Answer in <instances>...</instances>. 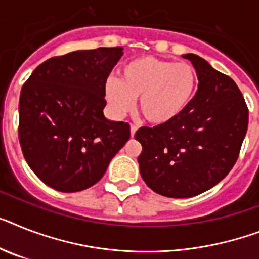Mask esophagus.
Here are the masks:
<instances>
[{
    "instance_id": "esophagus-1",
    "label": "esophagus",
    "mask_w": 259,
    "mask_h": 259,
    "mask_svg": "<svg viewBox=\"0 0 259 259\" xmlns=\"http://www.w3.org/2000/svg\"><path fill=\"white\" fill-rule=\"evenodd\" d=\"M136 131H138V127H136V125H135V124H131V136H132V138H134V136H135Z\"/></svg>"
}]
</instances>
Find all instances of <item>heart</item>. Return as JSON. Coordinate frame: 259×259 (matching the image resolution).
Wrapping results in <instances>:
<instances>
[{
  "mask_svg": "<svg viewBox=\"0 0 259 259\" xmlns=\"http://www.w3.org/2000/svg\"><path fill=\"white\" fill-rule=\"evenodd\" d=\"M197 83V74L189 63L140 57L121 67L120 80L107 79L104 93L116 116L130 112L139 98L143 116L153 124H164L189 107Z\"/></svg>",
  "mask_w": 259,
  "mask_h": 259,
  "instance_id": "obj_1",
  "label": "heart"
}]
</instances>
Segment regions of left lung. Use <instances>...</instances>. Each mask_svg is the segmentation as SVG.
Wrapping results in <instances>:
<instances>
[{
	"label": "left lung",
	"mask_w": 259,
	"mask_h": 259,
	"mask_svg": "<svg viewBox=\"0 0 259 259\" xmlns=\"http://www.w3.org/2000/svg\"><path fill=\"white\" fill-rule=\"evenodd\" d=\"M192 62L198 89L175 120L142 127L140 175L153 192L170 198L197 196L219 184L236 164L247 131L249 110L230 76L196 54Z\"/></svg>",
	"instance_id": "obj_1"
}]
</instances>
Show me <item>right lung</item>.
I'll return each instance as SVG.
<instances>
[{"instance_id": "1", "label": "right lung", "mask_w": 259, "mask_h": 259, "mask_svg": "<svg viewBox=\"0 0 259 259\" xmlns=\"http://www.w3.org/2000/svg\"><path fill=\"white\" fill-rule=\"evenodd\" d=\"M123 48L72 51L40 63L19 96L18 138L29 166L55 191L93 187L131 136L103 115L107 78Z\"/></svg>"}]
</instances>
